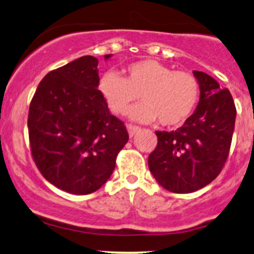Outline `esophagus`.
<instances>
[{
  "mask_svg": "<svg viewBox=\"0 0 254 254\" xmlns=\"http://www.w3.org/2000/svg\"><path fill=\"white\" fill-rule=\"evenodd\" d=\"M127 132H129V136L130 137H133L136 135L137 132H138L139 130H141V127H136V125H131V124H129L127 127Z\"/></svg>",
  "mask_w": 254,
  "mask_h": 254,
  "instance_id": "obj_1",
  "label": "esophagus"
}]
</instances>
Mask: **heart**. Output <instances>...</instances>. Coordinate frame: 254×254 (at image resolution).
<instances>
[{
    "label": "heart",
    "instance_id": "heart-1",
    "mask_svg": "<svg viewBox=\"0 0 254 254\" xmlns=\"http://www.w3.org/2000/svg\"><path fill=\"white\" fill-rule=\"evenodd\" d=\"M124 72L122 77L107 71L99 81V90L113 113L125 115L139 95L143 103L130 111L132 121L159 119L164 127H176L190 117L199 95V83L191 72L173 70L154 60L130 64Z\"/></svg>",
    "mask_w": 254,
    "mask_h": 254
}]
</instances>
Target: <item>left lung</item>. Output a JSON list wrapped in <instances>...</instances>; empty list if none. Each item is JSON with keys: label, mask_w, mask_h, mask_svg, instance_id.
<instances>
[{"label": "left lung", "mask_w": 254, "mask_h": 254, "mask_svg": "<svg viewBox=\"0 0 254 254\" xmlns=\"http://www.w3.org/2000/svg\"><path fill=\"white\" fill-rule=\"evenodd\" d=\"M199 103L193 115L176 131H156L157 145L148 157L155 180L174 193L204 188L222 171L234 132L237 109L230 92L203 71Z\"/></svg>", "instance_id": "8db88e82"}]
</instances>
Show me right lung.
Listing matches in <instances>:
<instances>
[{
  "label": "right lung",
  "mask_w": 254,
  "mask_h": 254,
  "mask_svg": "<svg viewBox=\"0 0 254 254\" xmlns=\"http://www.w3.org/2000/svg\"><path fill=\"white\" fill-rule=\"evenodd\" d=\"M112 55H105L109 60ZM98 58L83 56L52 70L38 84L28 112L32 156L61 190L88 194L109 180L129 139L111 115L99 86Z\"/></svg>",
  "instance_id": "add662e5"
}]
</instances>
